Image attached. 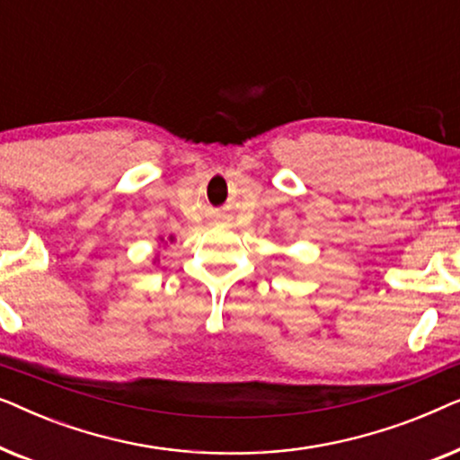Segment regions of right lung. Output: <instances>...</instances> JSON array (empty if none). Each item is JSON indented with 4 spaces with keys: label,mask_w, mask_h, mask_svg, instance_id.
Instances as JSON below:
<instances>
[{
    "label": "right lung",
    "mask_w": 460,
    "mask_h": 460,
    "mask_svg": "<svg viewBox=\"0 0 460 460\" xmlns=\"http://www.w3.org/2000/svg\"><path fill=\"white\" fill-rule=\"evenodd\" d=\"M161 241H163V238H161ZM169 243H173V236H169ZM167 244V243H165ZM155 261H156V257H155Z\"/></svg>",
    "instance_id": "1"
}]
</instances>
